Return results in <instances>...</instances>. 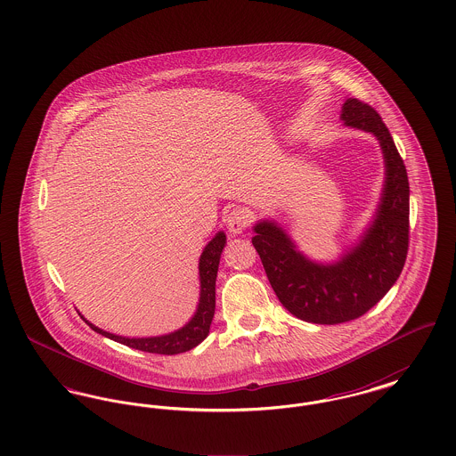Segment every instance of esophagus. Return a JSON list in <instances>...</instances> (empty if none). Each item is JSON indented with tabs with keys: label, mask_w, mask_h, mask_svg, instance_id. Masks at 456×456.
Returning <instances> with one entry per match:
<instances>
[{
	"label": "esophagus",
	"mask_w": 456,
	"mask_h": 456,
	"mask_svg": "<svg viewBox=\"0 0 456 456\" xmlns=\"http://www.w3.org/2000/svg\"><path fill=\"white\" fill-rule=\"evenodd\" d=\"M225 225H227L229 232H232V234H242V232L246 231V227L249 225V214H248L244 208L236 207V208H232V210L229 212V216L225 217Z\"/></svg>",
	"instance_id": "1"
}]
</instances>
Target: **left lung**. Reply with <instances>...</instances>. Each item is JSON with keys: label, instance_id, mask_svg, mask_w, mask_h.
<instances>
[{"label": "left lung", "instance_id": "8db88e82", "mask_svg": "<svg viewBox=\"0 0 456 456\" xmlns=\"http://www.w3.org/2000/svg\"><path fill=\"white\" fill-rule=\"evenodd\" d=\"M340 118L346 126L379 140L387 167L381 203L359 244L337 263L323 265L307 260L275 222H258L251 239L283 307L318 325H338L366 314L396 282L409 251V177L390 131L359 99H347Z\"/></svg>", "mask_w": 456, "mask_h": 456}]
</instances>
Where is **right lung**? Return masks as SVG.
<instances>
[{
	"instance_id": "add662e5",
	"label": "right lung",
	"mask_w": 456,
	"mask_h": 456,
	"mask_svg": "<svg viewBox=\"0 0 456 456\" xmlns=\"http://www.w3.org/2000/svg\"><path fill=\"white\" fill-rule=\"evenodd\" d=\"M225 246V234L218 232L216 238L212 239L201 256H200V303L196 307L195 316L179 330H175L169 335L162 337H149V338H126L119 337L114 333L104 331L92 323H87L94 331L108 337L114 342H119L123 346H128L142 352H151V354H164V355H174L181 352H188L195 348L198 344H201L208 331L214 320L216 313V281H217L218 263H220V255Z\"/></svg>"
}]
</instances>
